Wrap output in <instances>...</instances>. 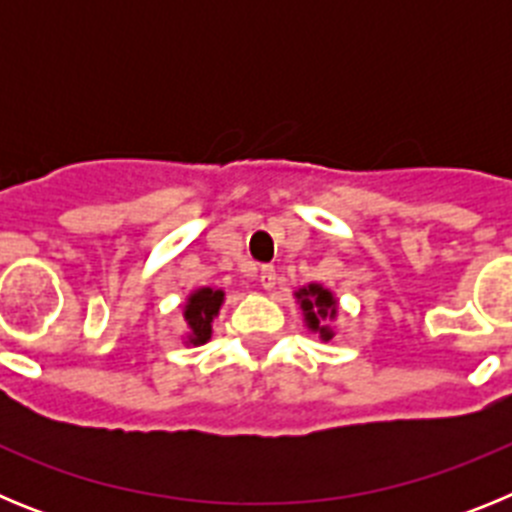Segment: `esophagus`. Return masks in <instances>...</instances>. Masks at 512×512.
I'll list each match as a JSON object with an SVG mask.
<instances>
[{
    "label": "esophagus",
    "instance_id": "obj_1",
    "mask_svg": "<svg viewBox=\"0 0 512 512\" xmlns=\"http://www.w3.org/2000/svg\"><path fill=\"white\" fill-rule=\"evenodd\" d=\"M259 282L264 289H271L277 284V269L274 266H261L259 269Z\"/></svg>",
    "mask_w": 512,
    "mask_h": 512
}]
</instances>
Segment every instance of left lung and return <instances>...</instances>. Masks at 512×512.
<instances>
[{"label":"left lung","mask_w":512,"mask_h":512,"mask_svg":"<svg viewBox=\"0 0 512 512\" xmlns=\"http://www.w3.org/2000/svg\"><path fill=\"white\" fill-rule=\"evenodd\" d=\"M297 302L302 307V315H305V323L312 333H318L323 341L333 338V330H330V320L336 318V297L333 292L320 284H307V287L297 289L295 292Z\"/></svg>","instance_id":"8db88e82"}]
</instances>
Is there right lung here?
Returning a JSON list of instances; mask_svg holds the SVG:
<instances>
[{
	"label": "right lung",
	"mask_w": 512,
	"mask_h": 512,
	"mask_svg": "<svg viewBox=\"0 0 512 512\" xmlns=\"http://www.w3.org/2000/svg\"><path fill=\"white\" fill-rule=\"evenodd\" d=\"M225 300L223 289L202 287L194 289L192 295L187 297V305H184V320H187V343L192 346H200L207 343L212 336V320L217 318L220 305Z\"/></svg>",
	"instance_id": "right-lung-1"
}]
</instances>
